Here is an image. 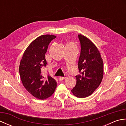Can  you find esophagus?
Masks as SVG:
<instances>
[{
	"label": "esophagus",
	"mask_w": 126,
	"mask_h": 126,
	"mask_svg": "<svg viewBox=\"0 0 126 126\" xmlns=\"http://www.w3.org/2000/svg\"><path fill=\"white\" fill-rule=\"evenodd\" d=\"M65 79L64 77H59V80H60V81H63V80Z\"/></svg>",
	"instance_id": "1"
}]
</instances>
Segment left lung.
Masks as SVG:
<instances>
[{"instance_id":"left-lung-1","label":"left lung","mask_w":126,"mask_h":126,"mask_svg":"<svg viewBox=\"0 0 126 126\" xmlns=\"http://www.w3.org/2000/svg\"><path fill=\"white\" fill-rule=\"evenodd\" d=\"M81 53L78 68L80 74L76 76V84L71 92L79 98L92 95L101 84L103 76V62L100 52L87 37L79 34Z\"/></svg>"}]
</instances>
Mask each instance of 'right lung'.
Masks as SVG:
<instances>
[{
	"label": "right lung",
	"mask_w": 126,
	"mask_h": 126,
	"mask_svg": "<svg viewBox=\"0 0 126 126\" xmlns=\"http://www.w3.org/2000/svg\"><path fill=\"white\" fill-rule=\"evenodd\" d=\"M56 36L42 35L26 48L20 61L19 71L22 83L28 92L40 100H44L54 93L57 82L49 75L43 76L42 70L46 66L45 54L48 45Z\"/></svg>",
	"instance_id": "obj_1"
}]
</instances>
